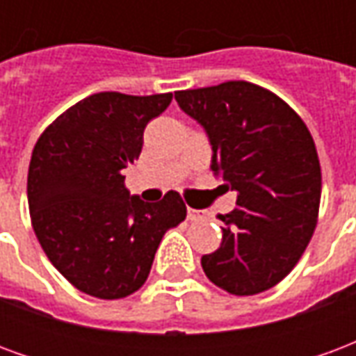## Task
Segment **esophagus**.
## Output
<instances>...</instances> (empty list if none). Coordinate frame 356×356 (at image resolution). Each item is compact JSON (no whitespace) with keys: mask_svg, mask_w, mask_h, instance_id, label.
Segmentation results:
<instances>
[{"mask_svg":"<svg viewBox=\"0 0 356 356\" xmlns=\"http://www.w3.org/2000/svg\"><path fill=\"white\" fill-rule=\"evenodd\" d=\"M186 217H188V221H202V219H204V213L194 208H186Z\"/></svg>","mask_w":356,"mask_h":356,"instance_id":"34e87169","label":"esophagus"}]
</instances>
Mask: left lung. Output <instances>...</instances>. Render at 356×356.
<instances>
[{
	"label": "left lung",
	"mask_w": 356,
	"mask_h": 356,
	"mask_svg": "<svg viewBox=\"0 0 356 356\" xmlns=\"http://www.w3.org/2000/svg\"><path fill=\"white\" fill-rule=\"evenodd\" d=\"M181 110L204 127L211 171L236 191L223 240L202 255L211 282L234 296L273 288L298 265L321 206V162L303 120L250 81L175 91Z\"/></svg>",
	"instance_id": "1"
}]
</instances>
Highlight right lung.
<instances>
[{
	"label": "right lung",
	"mask_w": 356,
	"mask_h": 356,
	"mask_svg": "<svg viewBox=\"0 0 356 356\" xmlns=\"http://www.w3.org/2000/svg\"><path fill=\"white\" fill-rule=\"evenodd\" d=\"M171 99V93L89 95L35 143L28 168L35 236L58 273L93 298L120 299L139 290L165 231L186 217L175 191L148 204L124 185L145 127Z\"/></svg>",
	"instance_id": "add662e5"
}]
</instances>
